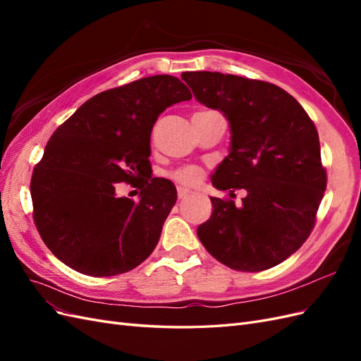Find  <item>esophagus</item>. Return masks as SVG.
<instances>
[{
    "label": "esophagus",
    "instance_id": "1",
    "mask_svg": "<svg viewBox=\"0 0 361 361\" xmlns=\"http://www.w3.org/2000/svg\"><path fill=\"white\" fill-rule=\"evenodd\" d=\"M190 194H191V191L187 190V188H182V187L178 188V197H179V199H185V197H187V195H190Z\"/></svg>",
    "mask_w": 361,
    "mask_h": 361
}]
</instances>
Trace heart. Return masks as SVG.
<instances>
[{
    "instance_id": "b5f03b06",
    "label": "heart",
    "mask_w": 361,
    "mask_h": 361,
    "mask_svg": "<svg viewBox=\"0 0 361 361\" xmlns=\"http://www.w3.org/2000/svg\"><path fill=\"white\" fill-rule=\"evenodd\" d=\"M207 111V110H206ZM203 113V111H199ZM170 178L178 182L180 185H194L202 178V171L197 167H192V166H187V167H180L178 170H174L170 173Z\"/></svg>"
}]
</instances>
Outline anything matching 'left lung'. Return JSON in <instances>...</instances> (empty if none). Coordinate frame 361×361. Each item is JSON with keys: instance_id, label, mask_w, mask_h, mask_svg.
Masks as SVG:
<instances>
[{"instance_id": "obj_1", "label": "left lung", "mask_w": 361, "mask_h": 361, "mask_svg": "<svg viewBox=\"0 0 361 361\" xmlns=\"http://www.w3.org/2000/svg\"><path fill=\"white\" fill-rule=\"evenodd\" d=\"M195 99L231 122V154L214 187L245 190L243 204L211 197L197 235L226 267L257 272L281 264L312 233L326 188L318 130L293 96L267 81L220 72H185ZM233 195V194H231Z\"/></svg>"}]
</instances>
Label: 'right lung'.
Returning a JSON list of instances; mask_svg holds the SVG:
<instances>
[{
	"mask_svg": "<svg viewBox=\"0 0 361 361\" xmlns=\"http://www.w3.org/2000/svg\"><path fill=\"white\" fill-rule=\"evenodd\" d=\"M191 97L176 76H146L90 97L56 129L30 191L37 232L63 264L110 277L152 255L178 200L170 180L150 174L152 128ZM138 180V202L115 194L120 181Z\"/></svg>",
	"mask_w": 361,
	"mask_h": 361,
	"instance_id": "right-lung-1",
	"label": "right lung"
}]
</instances>
